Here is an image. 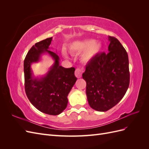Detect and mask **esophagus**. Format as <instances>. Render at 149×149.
Returning <instances> with one entry per match:
<instances>
[{
    "label": "esophagus",
    "mask_w": 149,
    "mask_h": 149,
    "mask_svg": "<svg viewBox=\"0 0 149 149\" xmlns=\"http://www.w3.org/2000/svg\"><path fill=\"white\" fill-rule=\"evenodd\" d=\"M83 72V70H80L79 68L76 69V70H75V73H74L75 76H76V78H79L81 77Z\"/></svg>",
    "instance_id": "34e87169"
}]
</instances>
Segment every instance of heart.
Here are the masks:
<instances>
[{
  "label": "heart",
  "instance_id": "1",
  "mask_svg": "<svg viewBox=\"0 0 149 149\" xmlns=\"http://www.w3.org/2000/svg\"><path fill=\"white\" fill-rule=\"evenodd\" d=\"M68 48L71 53L83 52L81 55V60L87 63L100 53L102 48V44L100 42H95L93 39H85L72 42L69 45ZM61 53L65 58H68V53L65 49H62Z\"/></svg>",
  "mask_w": 149,
  "mask_h": 149
}]
</instances>
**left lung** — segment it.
<instances>
[{
	"label": "left lung",
	"mask_w": 149,
	"mask_h": 149,
	"mask_svg": "<svg viewBox=\"0 0 149 149\" xmlns=\"http://www.w3.org/2000/svg\"><path fill=\"white\" fill-rule=\"evenodd\" d=\"M108 40L109 52L96 55L83 74L89 104L100 112L109 110L123 99L130 81L127 52L115 37L109 36Z\"/></svg>",
	"instance_id": "1"
}]
</instances>
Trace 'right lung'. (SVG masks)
I'll return each mask as SVG.
<instances>
[{
	"label": "right lung",
	"mask_w": 149,
	"mask_h": 149,
	"mask_svg": "<svg viewBox=\"0 0 149 149\" xmlns=\"http://www.w3.org/2000/svg\"><path fill=\"white\" fill-rule=\"evenodd\" d=\"M52 41V37L36 43L26 54L24 63L25 89L29 101L38 110L56 116L66 109L68 95L77 78L74 76V68H65L60 66L59 56L49 50ZM45 53H48L54 63L45 75L35 77L31 65L39 61Z\"/></svg>",
	"instance_id": "add662e5"
}]
</instances>
